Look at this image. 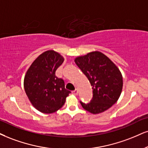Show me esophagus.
Segmentation results:
<instances>
[{"label":"esophagus","mask_w":148,"mask_h":148,"mask_svg":"<svg viewBox=\"0 0 148 148\" xmlns=\"http://www.w3.org/2000/svg\"><path fill=\"white\" fill-rule=\"evenodd\" d=\"M72 93L74 95H77L78 94V90H77V89H75V90L72 91Z\"/></svg>","instance_id":"esophagus-1"}]
</instances>
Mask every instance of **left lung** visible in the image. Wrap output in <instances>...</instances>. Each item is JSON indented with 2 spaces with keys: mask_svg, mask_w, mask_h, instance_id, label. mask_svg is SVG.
I'll use <instances>...</instances> for the list:
<instances>
[{
  "mask_svg": "<svg viewBox=\"0 0 148 148\" xmlns=\"http://www.w3.org/2000/svg\"><path fill=\"white\" fill-rule=\"evenodd\" d=\"M75 62L88 78L93 90L89 103L80 101L83 108L92 114L110 108L118 100L123 87L121 73L116 65L99 51L78 57Z\"/></svg>",
  "mask_w": 148,
  "mask_h": 148,
  "instance_id": "left-lung-1",
  "label": "left lung"
}]
</instances>
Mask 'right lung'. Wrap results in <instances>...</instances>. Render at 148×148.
Instances as JSON below:
<instances>
[{"instance_id": "add662e5", "label": "right lung", "mask_w": 148, "mask_h": 148, "mask_svg": "<svg viewBox=\"0 0 148 148\" xmlns=\"http://www.w3.org/2000/svg\"><path fill=\"white\" fill-rule=\"evenodd\" d=\"M64 58L50 50L36 58L27 71L24 88L32 105L43 113L56 112L64 104L71 91L65 88L64 82L56 76V71Z\"/></svg>"}]
</instances>
